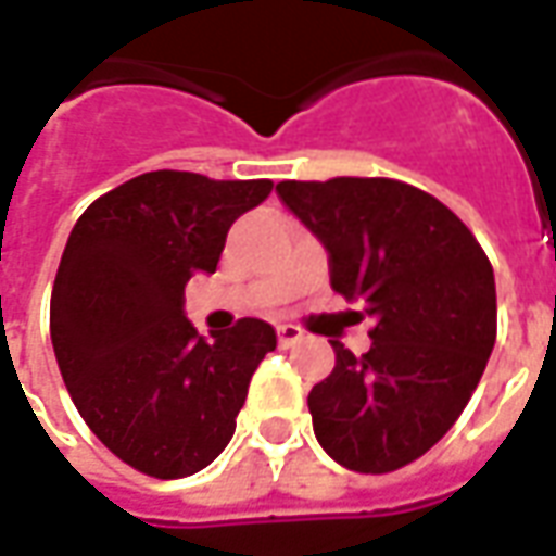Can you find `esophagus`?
Returning a JSON list of instances; mask_svg holds the SVG:
<instances>
[{"instance_id":"1","label":"esophagus","mask_w":556,"mask_h":556,"mask_svg":"<svg viewBox=\"0 0 556 556\" xmlns=\"http://www.w3.org/2000/svg\"><path fill=\"white\" fill-rule=\"evenodd\" d=\"M277 337H279V349H291V345H298V342L303 339V330L298 325H279Z\"/></svg>"}]
</instances>
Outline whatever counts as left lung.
<instances>
[{
  "label": "left lung",
  "mask_w": 556,
  "mask_h": 556,
  "mask_svg": "<svg viewBox=\"0 0 556 556\" xmlns=\"http://www.w3.org/2000/svg\"><path fill=\"white\" fill-rule=\"evenodd\" d=\"M279 199L330 253V286L372 318V349L330 342L337 366L309 393L325 453L390 473L450 431L497 339L489 255L434 195L393 178L279 181Z\"/></svg>",
  "instance_id": "left-lung-1"
}]
</instances>
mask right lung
Returning a JSON list of instances; mask_svg holds the SVG:
<instances>
[{
  "mask_svg": "<svg viewBox=\"0 0 556 556\" xmlns=\"http://www.w3.org/2000/svg\"><path fill=\"white\" fill-rule=\"evenodd\" d=\"M270 190L267 178L146 172L94 199L67 238L50 298L59 372L98 441L139 473L211 465L277 349L258 318L207 339L184 315V286L217 270L231 223Z\"/></svg>",
  "mask_w": 556,
  "mask_h": 556,
  "instance_id": "add662e5",
  "label": "right lung"
}]
</instances>
